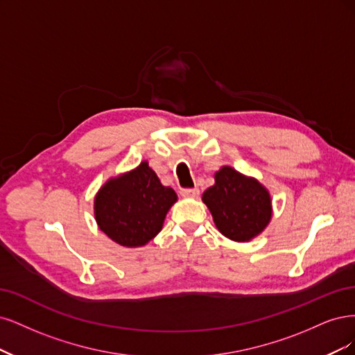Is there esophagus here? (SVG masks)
Wrapping results in <instances>:
<instances>
[{
    "instance_id": "esophagus-1",
    "label": "esophagus",
    "mask_w": 355,
    "mask_h": 355,
    "mask_svg": "<svg viewBox=\"0 0 355 355\" xmlns=\"http://www.w3.org/2000/svg\"><path fill=\"white\" fill-rule=\"evenodd\" d=\"M180 193H181L182 198H198L200 190L198 187H194V189H182Z\"/></svg>"
}]
</instances>
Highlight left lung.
Instances as JSON below:
<instances>
[{
    "mask_svg": "<svg viewBox=\"0 0 355 355\" xmlns=\"http://www.w3.org/2000/svg\"><path fill=\"white\" fill-rule=\"evenodd\" d=\"M215 184L202 194L215 227L234 242H250L266 230L272 216L270 191L254 178L224 165L215 175Z\"/></svg>",
    "mask_w": 355,
    "mask_h": 355,
    "instance_id": "obj_1",
    "label": "left lung"
}]
</instances>
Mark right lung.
I'll return each instance as SVG.
<instances>
[{"instance_id": "obj_1", "label": "right lung", "mask_w": 355, "mask_h": 355, "mask_svg": "<svg viewBox=\"0 0 355 355\" xmlns=\"http://www.w3.org/2000/svg\"><path fill=\"white\" fill-rule=\"evenodd\" d=\"M178 200L143 161L127 173L109 178L94 198V218L100 230L125 248H141L162 230L165 216Z\"/></svg>"}]
</instances>
